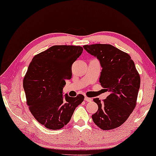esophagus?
Here are the masks:
<instances>
[{
  "label": "esophagus",
  "mask_w": 156,
  "mask_h": 156,
  "mask_svg": "<svg viewBox=\"0 0 156 156\" xmlns=\"http://www.w3.org/2000/svg\"><path fill=\"white\" fill-rule=\"evenodd\" d=\"M84 99H85V101H87V102H91L92 100H93V99H92L91 98H88V97H85V98H84Z\"/></svg>",
  "instance_id": "esophagus-1"
}]
</instances>
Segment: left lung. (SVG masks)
<instances>
[{"label":"left lung","mask_w":156,"mask_h":156,"mask_svg":"<svg viewBox=\"0 0 156 156\" xmlns=\"http://www.w3.org/2000/svg\"><path fill=\"white\" fill-rule=\"evenodd\" d=\"M83 48L100 61L99 83L110 93L102 101L93 99L98 111L92 118L102 130L117 128L129 118L136 106L140 86L139 73L129 55L113 45L98 43Z\"/></svg>","instance_id":"left-lung-1"}]
</instances>
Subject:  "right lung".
Listing matches in <instances>:
<instances>
[{"label": "right lung", "mask_w": 156, "mask_h": 156, "mask_svg": "<svg viewBox=\"0 0 156 156\" xmlns=\"http://www.w3.org/2000/svg\"><path fill=\"white\" fill-rule=\"evenodd\" d=\"M75 45H54L34 56L23 79L30 111L45 128L62 129L70 122L75 109L83 101L81 94L63 96L66 80L72 77V65L83 52Z\"/></svg>", "instance_id": "1"}]
</instances>
